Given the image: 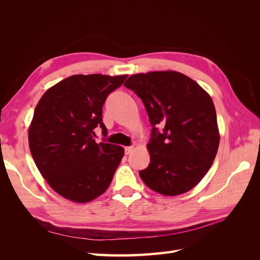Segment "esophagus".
<instances>
[{"label": "esophagus", "instance_id": "1", "mask_svg": "<svg viewBox=\"0 0 260 260\" xmlns=\"http://www.w3.org/2000/svg\"><path fill=\"white\" fill-rule=\"evenodd\" d=\"M132 151H133V146H127V147H124V153H125V155H129Z\"/></svg>", "mask_w": 260, "mask_h": 260}]
</instances>
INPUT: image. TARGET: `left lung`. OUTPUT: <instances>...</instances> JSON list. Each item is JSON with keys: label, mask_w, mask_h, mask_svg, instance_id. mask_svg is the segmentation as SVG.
<instances>
[{"label": "left lung", "mask_w": 260, "mask_h": 260, "mask_svg": "<svg viewBox=\"0 0 260 260\" xmlns=\"http://www.w3.org/2000/svg\"><path fill=\"white\" fill-rule=\"evenodd\" d=\"M124 86L142 100L153 127L146 146L151 161L139 172L141 179L162 195L190 191L207 174L219 146L216 109L209 94L174 70L132 75Z\"/></svg>", "instance_id": "1"}]
</instances>
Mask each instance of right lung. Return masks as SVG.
Here are the masks:
<instances>
[{
    "mask_svg": "<svg viewBox=\"0 0 260 260\" xmlns=\"http://www.w3.org/2000/svg\"><path fill=\"white\" fill-rule=\"evenodd\" d=\"M127 77L70 76L50 88L37 104L28 131L30 152L46 182L64 199L88 203L111 184L124 149L96 143L93 136L96 127L106 136L102 108Z\"/></svg>",
    "mask_w": 260,
    "mask_h": 260,
    "instance_id": "add662e5",
    "label": "right lung"
}]
</instances>
